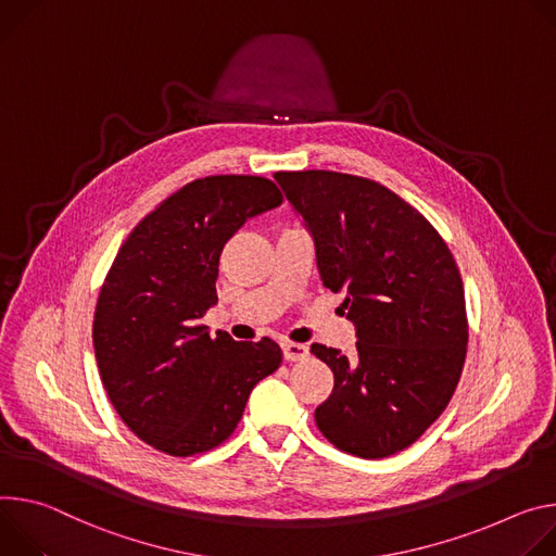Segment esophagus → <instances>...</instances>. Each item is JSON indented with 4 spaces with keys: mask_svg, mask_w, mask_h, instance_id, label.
<instances>
[{
    "mask_svg": "<svg viewBox=\"0 0 556 556\" xmlns=\"http://www.w3.org/2000/svg\"><path fill=\"white\" fill-rule=\"evenodd\" d=\"M282 355H285L287 362H298V359H304L306 355H309V346L298 344V342H285L282 344Z\"/></svg>",
    "mask_w": 556,
    "mask_h": 556,
    "instance_id": "1",
    "label": "esophagus"
}]
</instances>
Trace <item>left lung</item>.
Returning a JSON list of instances; mask_svg holds the SVG:
<instances>
[{"label": "left lung", "instance_id": "1", "mask_svg": "<svg viewBox=\"0 0 556 556\" xmlns=\"http://www.w3.org/2000/svg\"><path fill=\"white\" fill-rule=\"evenodd\" d=\"M276 180L316 238L325 287L344 291L355 351L314 344L333 371L316 408L340 451L382 459L408 448L448 406L468 344L459 267L446 240L382 182L331 169Z\"/></svg>", "mask_w": 556, "mask_h": 556}]
</instances>
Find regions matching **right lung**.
<instances>
[{
    "label": "right lung",
    "instance_id": "1",
    "mask_svg": "<svg viewBox=\"0 0 556 556\" xmlns=\"http://www.w3.org/2000/svg\"><path fill=\"white\" fill-rule=\"evenodd\" d=\"M280 203L265 176L197 178L139 220L105 274L92 323L99 376L121 419L159 453L220 446L252 389L282 362L271 338H212L201 323L218 300L225 242Z\"/></svg>",
    "mask_w": 556,
    "mask_h": 556
}]
</instances>
